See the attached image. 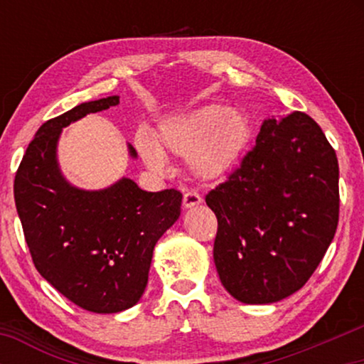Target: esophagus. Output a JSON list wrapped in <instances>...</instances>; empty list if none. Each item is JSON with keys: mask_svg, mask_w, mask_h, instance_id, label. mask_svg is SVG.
I'll return each mask as SVG.
<instances>
[{"mask_svg": "<svg viewBox=\"0 0 364 364\" xmlns=\"http://www.w3.org/2000/svg\"><path fill=\"white\" fill-rule=\"evenodd\" d=\"M202 203V197L198 196L197 192H186L183 193V200H182V205L183 208H193L197 205H200Z\"/></svg>", "mask_w": 364, "mask_h": 364, "instance_id": "obj_1", "label": "esophagus"}]
</instances>
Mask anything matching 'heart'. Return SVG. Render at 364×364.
I'll return each mask as SVG.
<instances>
[{
    "mask_svg": "<svg viewBox=\"0 0 364 364\" xmlns=\"http://www.w3.org/2000/svg\"><path fill=\"white\" fill-rule=\"evenodd\" d=\"M253 127L242 109L223 104H202L164 119L157 142L137 137V151L149 168L162 172L166 156L188 159V167L198 178L220 181L235 172L250 151Z\"/></svg>",
    "mask_w": 364,
    "mask_h": 364,
    "instance_id": "heart-1",
    "label": "heart"
}]
</instances>
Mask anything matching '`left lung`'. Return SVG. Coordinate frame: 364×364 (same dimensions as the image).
Returning <instances> with one entry per match:
<instances>
[{"instance_id": "1", "label": "left lung", "mask_w": 364, "mask_h": 364, "mask_svg": "<svg viewBox=\"0 0 364 364\" xmlns=\"http://www.w3.org/2000/svg\"><path fill=\"white\" fill-rule=\"evenodd\" d=\"M338 178L336 152L310 116L262 122L240 168L205 197L218 220L213 262L235 300L268 305L305 285L335 237Z\"/></svg>"}]
</instances>
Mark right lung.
<instances>
[{"label": "right lung", "mask_w": 364, "mask_h": 364, "mask_svg": "<svg viewBox=\"0 0 364 364\" xmlns=\"http://www.w3.org/2000/svg\"><path fill=\"white\" fill-rule=\"evenodd\" d=\"M117 104L119 96L82 102L44 122L14 177V202L34 267L74 305L102 315L141 300L154 247L177 222L182 203L178 191L146 192L129 177L87 191L63 173V129ZM127 151L137 159L131 144Z\"/></svg>", "instance_id": "right-lung-1"}]
</instances>
